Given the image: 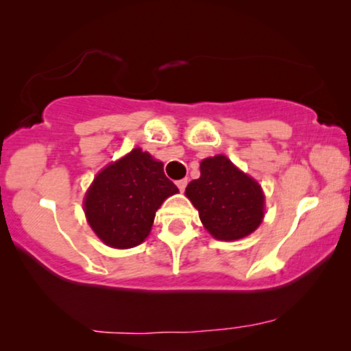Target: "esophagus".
I'll use <instances>...</instances> for the list:
<instances>
[{
    "label": "esophagus",
    "mask_w": 351,
    "mask_h": 351,
    "mask_svg": "<svg viewBox=\"0 0 351 351\" xmlns=\"http://www.w3.org/2000/svg\"><path fill=\"white\" fill-rule=\"evenodd\" d=\"M176 186H178V189H180L181 192L186 189V186H187V180L184 178V180H180V181H176Z\"/></svg>",
    "instance_id": "obj_1"
}]
</instances>
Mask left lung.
<instances>
[{"label":"left lung","mask_w":351,"mask_h":351,"mask_svg":"<svg viewBox=\"0 0 351 351\" xmlns=\"http://www.w3.org/2000/svg\"><path fill=\"white\" fill-rule=\"evenodd\" d=\"M186 195L216 240L243 239L263 223L264 194L259 182L226 156L202 160L200 178L187 184Z\"/></svg>","instance_id":"8db88e82"}]
</instances>
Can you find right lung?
Listing matches in <instances>:
<instances>
[{"label": "right lung", "mask_w": 351, "mask_h": 351, "mask_svg": "<svg viewBox=\"0 0 351 351\" xmlns=\"http://www.w3.org/2000/svg\"><path fill=\"white\" fill-rule=\"evenodd\" d=\"M176 192L164 173V164L136 147L95 176L84 199V211L103 243L133 248L149 235L157 208Z\"/></svg>", "instance_id": "1"}]
</instances>
